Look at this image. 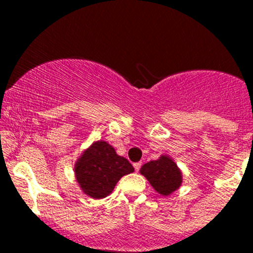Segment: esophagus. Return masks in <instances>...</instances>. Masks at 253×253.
I'll list each match as a JSON object with an SVG mask.
<instances>
[{
    "instance_id": "34e87169",
    "label": "esophagus",
    "mask_w": 253,
    "mask_h": 253,
    "mask_svg": "<svg viewBox=\"0 0 253 253\" xmlns=\"http://www.w3.org/2000/svg\"><path fill=\"white\" fill-rule=\"evenodd\" d=\"M133 167H134V169H136V171H138V169H140V167H141V162H136V164H133Z\"/></svg>"
}]
</instances>
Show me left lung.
I'll list each match as a JSON object with an SVG mask.
<instances>
[{
    "label": "left lung",
    "mask_w": 253,
    "mask_h": 253,
    "mask_svg": "<svg viewBox=\"0 0 253 253\" xmlns=\"http://www.w3.org/2000/svg\"><path fill=\"white\" fill-rule=\"evenodd\" d=\"M140 173L150 182L153 190L161 196H169L181 187L182 171L169 155H161L157 160L147 162L140 169Z\"/></svg>",
    "instance_id": "8db88e82"
}]
</instances>
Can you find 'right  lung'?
I'll return each instance as SVG.
<instances>
[{
	"mask_svg": "<svg viewBox=\"0 0 253 253\" xmlns=\"http://www.w3.org/2000/svg\"><path fill=\"white\" fill-rule=\"evenodd\" d=\"M133 171L128 160L117 155L115 147L103 140L93 141L84 148L73 167L80 190L93 200L107 197L122 177Z\"/></svg>",
	"mask_w": 253,
	"mask_h": 253,
	"instance_id": "add662e5",
	"label": "right lung"
}]
</instances>
